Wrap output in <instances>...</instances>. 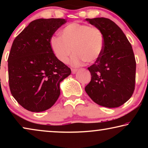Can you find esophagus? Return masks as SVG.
<instances>
[{"instance_id":"obj_1","label":"esophagus","mask_w":148,"mask_h":148,"mask_svg":"<svg viewBox=\"0 0 148 148\" xmlns=\"http://www.w3.org/2000/svg\"><path fill=\"white\" fill-rule=\"evenodd\" d=\"M71 71L73 74H75L77 71V69H71Z\"/></svg>"}]
</instances>
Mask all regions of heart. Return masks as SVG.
I'll list each match as a JSON object with an SVG mask.
<instances>
[{"label": "heart", "mask_w": 148, "mask_h": 148, "mask_svg": "<svg viewBox=\"0 0 148 148\" xmlns=\"http://www.w3.org/2000/svg\"><path fill=\"white\" fill-rule=\"evenodd\" d=\"M50 43L54 55L62 63H67L73 50L71 63L78 66L84 61L93 63L100 58L105 38L100 28L73 22L62 29L61 37L52 36Z\"/></svg>", "instance_id": "1"}]
</instances>
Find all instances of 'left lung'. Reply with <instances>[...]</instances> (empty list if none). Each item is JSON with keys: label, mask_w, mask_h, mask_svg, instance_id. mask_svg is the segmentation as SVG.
I'll use <instances>...</instances> for the list:
<instances>
[{"label": "left lung", "mask_w": 148, "mask_h": 148, "mask_svg": "<svg viewBox=\"0 0 148 148\" xmlns=\"http://www.w3.org/2000/svg\"><path fill=\"white\" fill-rule=\"evenodd\" d=\"M102 30L104 52L88 67L91 81L85 88L90 98L100 106L116 108L125 104L133 94L136 61L132 46L120 27L104 17L86 19Z\"/></svg>", "instance_id": "8db88e82"}]
</instances>
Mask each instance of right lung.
<instances>
[{"instance_id": "right-lung-1", "label": "right lung", "mask_w": 148, "mask_h": 148, "mask_svg": "<svg viewBox=\"0 0 148 148\" xmlns=\"http://www.w3.org/2000/svg\"><path fill=\"white\" fill-rule=\"evenodd\" d=\"M64 19L32 21L14 40L8 58L9 84L13 98L31 112L53 106L60 96V83L71 69L59 61L50 46V38Z\"/></svg>"}]
</instances>
